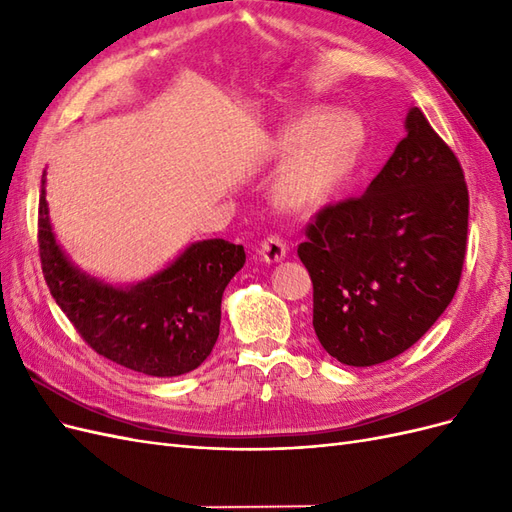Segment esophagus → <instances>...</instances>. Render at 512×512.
Listing matches in <instances>:
<instances>
[{
  "label": "esophagus",
  "instance_id": "esophagus-1",
  "mask_svg": "<svg viewBox=\"0 0 512 512\" xmlns=\"http://www.w3.org/2000/svg\"><path fill=\"white\" fill-rule=\"evenodd\" d=\"M286 241L282 239V235H277V232H271L267 235V239L262 241L260 245V256L265 258L267 262H277L286 256Z\"/></svg>",
  "mask_w": 512,
  "mask_h": 512
}]
</instances>
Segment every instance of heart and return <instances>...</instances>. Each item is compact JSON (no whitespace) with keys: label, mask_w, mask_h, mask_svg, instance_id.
<instances>
[{"label":"heart","mask_w":512,"mask_h":512,"mask_svg":"<svg viewBox=\"0 0 512 512\" xmlns=\"http://www.w3.org/2000/svg\"><path fill=\"white\" fill-rule=\"evenodd\" d=\"M361 132L348 119L327 111H305L277 134V147L294 149L275 175V196L290 209H309L324 203L359 151Z\"/></svg>","instance_id":"obj_1"}]
</instances>
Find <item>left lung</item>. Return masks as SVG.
I'll list each match as a JSON object with an SVG mask.
<instances>
[{
  "mask_svg": "<svg viewBox=\"0 0 512 512\" xmlns=\"http://www.w3.org/2000/svg\"><path fill=\"white\" fill-rule=\"evenodd\" d=\"M359 198L322 207L297 254L314 286V331L333 359L369 367L416 344L453 301L466 260L463 168L421 108Z\"/></svg>",
  "mask_w": 512,
  "mask_h": 512,
  "instance_id": "obj_1",
  "label": "left lung"
}]
</instances>
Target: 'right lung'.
Segmentation results:
<instances>
[{
    "label": "right lung",
    "instance_id": "obj_1",
    "mask_svg": "<svg viewBox=\"0 0 512 512\" xmlns=\"http://www.w3.org/2000/svg\"><path fill=\"white\" fill-rule=\"evenodd\" d=\"M38 252L46 286L83 342L108 361L156 378L188 374L211 354L220 335L224 288L245 265L243 245L209 239L192 243L143 284L123 290L98 282L59 250L44 175Z\"/></svg>",
    "mask_w": 512,
    "mask_h": 512
}]
</instances>
